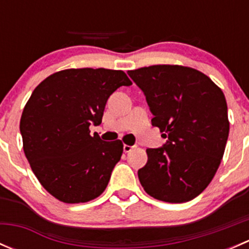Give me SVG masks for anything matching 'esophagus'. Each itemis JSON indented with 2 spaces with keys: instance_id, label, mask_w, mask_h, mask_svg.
I'll return each instance as SVG.
<instances>
[{
  "instance_id": "esophagus-1",
  "label": "esophagus",
  "mask_w": 249,
  "mask_h": 249,
  "mask_svg": "<svg viewBox=\"0 0 249 249\" xmlns=\"http://www.w3.org/2000/svg\"><path fill=\"white\" fill-rule=\"evenodd\" d=\"M123 149H124L125 153H130L132 149H134V145H127V144H124V147H123Z\"/></svg>"
}]
</instances>
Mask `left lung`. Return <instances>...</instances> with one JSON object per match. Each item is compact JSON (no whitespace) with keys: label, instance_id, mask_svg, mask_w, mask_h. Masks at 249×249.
<instances>
[{"label":"left lung","instance_id":"obj_1","mask_svg":"<svg viewBox=\"0 0 249 249\" xmlns=\"http://www.w3.org/2000/svg\"><path fill=\"white\" fill-rule=\"evenodd\" d=\"M144 94L153 126L166 140L148 148L139 179L148 195L182 203L200 195L214 177L229 136L224 94L202 72L154 65L127 72Z\"/></svg>","mask_w":249,"mask_h":249}]
</instances>
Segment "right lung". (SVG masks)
<instances>
[{
    "mask_svg": "<svg viewBox=\"0 0 249 249\" xmlns=\"http://www.w3.org/2000/svg\"><path fill=\"white\" fill-rule=\"evenodd\" d=\"M123 71L70 69L39 83L22 110L24 153L44 189L66 203L88 202L106 189L123 154L120 140L90 135L108 97L131 85Z\"/></svg>",
    "mask_w": 249,
    "mask_h": 249,
    "instance_id": "add662e5",
    "label": "right lung"
}]
</instances>
